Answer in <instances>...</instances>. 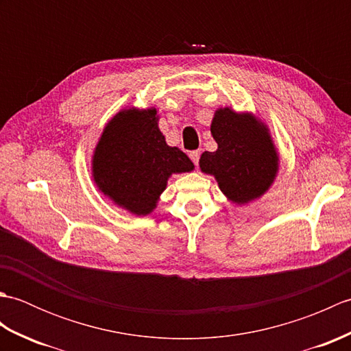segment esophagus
<instances>
[{
    "instance_id": "1",
    "label": "esophagus",
    "mask_w": 351,
    "mask_h": 351,
    "mask_svg": "<svg viewBox=\"0 0 351 351\" xmlns=\"http://www.w3.org/2000/svg\"><path fill=\"white\" fill-rule=\"evenodd\" d=\"M199 156H200V151H191L190 152V158H191V161L195 162V164L199 162Z\"/></svg>"
}]
</instances>
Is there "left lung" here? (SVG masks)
I'll use <instances>...</instances> for the list:
<instances>
[{"instance_id":"obj_1","label":"left lung","mask_w":351,"mask_h":351,"mask_svg":"<svg viewBox=\"0 0 351 351\" xmlns=\"http://www.w3.org/2000/svg\"><path fill=\"white\" fill-rule=\"evenodd\" d=\"M211 134L217 151L202 154L200 170L214 176L223 195L238 206L263 197L280 164L267 123L250 111L220 107L214 111Z\"/></svg>"}]
</instances>
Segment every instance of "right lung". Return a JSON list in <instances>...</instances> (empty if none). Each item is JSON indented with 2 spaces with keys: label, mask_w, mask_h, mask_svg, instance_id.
Segmentation results:
<instances>
[{
  "label": "right lung",
  "mask_w": 351,
  "mask_h": 351,
  "mask_svg": "<svg viewBox=\"0 0 351 351\" xmlns=\"http://www.w3.org/2000/svg\"><path fill=\"white\" fill-rule=\"evenodd\" d=\"M155 107L122 108L104 126L92 155V180L104 196L137 217L154 213L171 175L195 170L169 146Z\"/></svg>",
  "instance_id": "right-lung-1"
}]
</instances>
